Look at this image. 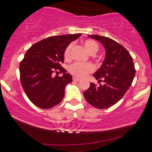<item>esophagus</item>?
I'll return each instance as SVG.
<instances>
[{
    "label": "esophagus",
    "mask_w": 152,
    "mask_h": 152,
    "mask_svg": "<svg viewBox=\"0 0 152 152\" xmlns=\"http://www.w3.org/2000/svg\"><path fill=\"white\" fill-rule=\"evenodd\" d=\"M80 80V79H79L78 78H76V77H74V78H73V81H74V82H78Z\"/></svg>",
    "instance_id": "34e87169"
}]
</instances>
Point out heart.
Here are the masks:
<instances>
[{
  "label": "heart",
  "mask_w": 152,
  "mask_h": 152,
  "mask_svg": "<svg viewBox=\"0 0 152 152\" xmlns=\"http://www.w3.org/2000/svg\"><path fill=\"white\" fill-rule=\"evenodd\" d=\"M83 45L86 50L91 54H94L99 50V44L94 40L85 39L83 41ZM72 48V44L70 43L65 48L64 51V58L66 60L68 61L71 59V50ZM94 70V66L91 63H80L75 62L70 66L68 71L72 75L78 78H83L89 74L92 73Z\"/></svg>",
  "instance_id": "b5f03b06"
}]
</instances>
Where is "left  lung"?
Wrapping results in <instances>:
<instances>
[{
	"instance_id": "left-lung-1",
	"label": "left lung",
	"mask_w": 152,
	"mask_h": 152,
	"mask_svg": "<svg viewBox=\"0 0 152 152\" xmlns=\"http://www.w3.org/2000/svg\"><path fill=\"white\" fill-rule=\"evenodd\" d=\"M88 37L104 45L106 56L101 68L93 74L99 84H104L91 83L84 96L94 107L107 109L119 101L132 85L135 74L134 64L129 51L119 43L101 35Z\"/></svg>"
}]
</instances>
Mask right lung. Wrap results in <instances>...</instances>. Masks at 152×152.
Here are the masks:
<instances>
[{
  "label": "right lung",
  "instance_id": "right-lung-1",
  "mask_svg": "<svg viewBox=\"0 0 152 152\" xmlns=\"http://www.w3.org/2000/svg\"><path fill=\"white\" fill-rule=\"evenodd\" d=\"M82 34L52 36L35 43L27 51L19 65L20 80L25 94L35 106L51 109L62 101L65 87L72 82L61 64L64 51ZM62 73V77L54 73Z\"/></svg>",
  "mask_w": 152,
  "mask_h": 152
}]
</instances>
